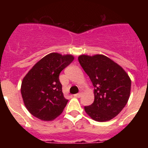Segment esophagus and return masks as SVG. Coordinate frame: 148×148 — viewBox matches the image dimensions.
Wrapping results in <instances>:
<instances>
[{"label": "esophagus", "mask_w": 148, "mask_h": 148, "mask_svg": "<svg viewBox=\"0 0 148 148\" xmlns=\"http://www.w3.org/2000/svg\"><path fill=\"white\" fill-rule=\"evenodd\" d=\"M82 92H78V93L75 94V95H74V96H75V97H76V98H80L81 96H82Z\"/></svg>", "instance_id": "1"}]
</instances>
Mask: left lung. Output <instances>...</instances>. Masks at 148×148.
<instances>
[{
  "label": "left lung",
  "mask_w": 148,
  "mask_h": 148,
  "mask_svg": "<svg viewBox=\"0 0 148 148\" xmlns=\"http://www.w3.org/2000/svg\"><path fill=\"white\" fill-rule=\"evenodd\" d=\"M78 61L95 87L93 103L84 107L87 114L100 122L116 117L130 98L131 80L127 73L104 55H82Z\"/></svg>",
  "instance_id": "8db88e82"
}]
</instances>
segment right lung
<instances>
[{
  "label": "right lung",
  "mask_w": 148,
  "mask_h": 148,
  "mask_svg": "<svg viewBox=\"0 0 148 148\" xmlns=\"http://www.w3.org/2000/svg\"><path fill=\"white\" fill-rule=\"evenodd\" d=\"M73 60L72 55L49 53L24 76L21 92L24 105L32 116L52 121L62 113L68 100L64 96L59 74Z\"/></svg>",
  "instance_id": "add662e5"
}]
</instances>
